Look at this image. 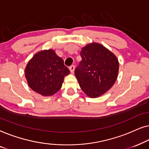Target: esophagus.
I'll list each match as a JSON object with an SVG mask.
<instances>
[{
    "instance_id": "1",
    "label": "esophagus",
    "mask_w": 149,
    "mask_h": 149,
    "mask_svg": "<svg viewBox=\"0 0 149 149\" xmlns=\"http://www.w3.org/2000/svg\"><path fill=\"white\" fill-rule=\"evenodd\" d=\"M74 68H75V66H74V65H72V66H70V68H69V69H70V72L72 73L74 72Z\"/></svg>"
}]
</instances>
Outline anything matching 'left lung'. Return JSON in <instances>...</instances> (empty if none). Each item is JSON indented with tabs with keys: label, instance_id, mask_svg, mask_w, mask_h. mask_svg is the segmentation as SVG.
Wrapping results in <instances>:
<instances>
[{
	"label": "left lung",
	"instance_id": "8db88e82",
	"mask_svg": "<svg viewBox=\"0 0 149 149\" xmlns=\"http://www.w3.org/2000/svg\"><path fill=\"white\" fill-rule=\"evenodd\" d=\"M81 61L74 74L89 97H97L112 87L118 76L119 62L115 55L98 43L89 44L81 51Z\"/></svg>",
	"mask_w": 149,
	"mask_h": 149
}]
</instances>
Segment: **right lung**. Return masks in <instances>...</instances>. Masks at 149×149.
Instances as JSON below:
<instances>
[{
    "instance_id": "right-lung-1",
    "label": "right lung",
    "mask_w": 149,
    "mask_h": 149,
    "mask_svg": "<svg viewBox=\"0 0 149 149\" xmlns=\"http://www.w3.org/2000/svg\"><path fill=\"white\" fill-rule=\"evenodd\" d=\"M69 73L64 60L52 49L41 51L34 55L25 70L30 88L44 96H49L60 90L64 77Z\"/></svg>"
}]
</instances>
